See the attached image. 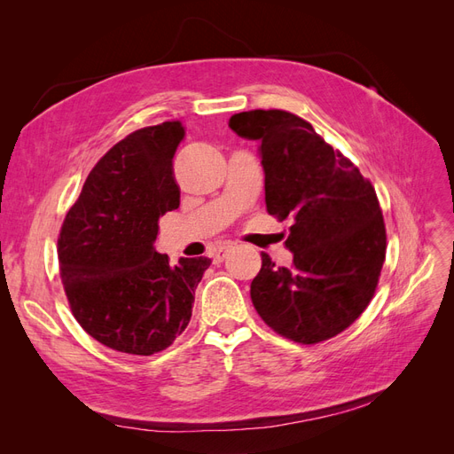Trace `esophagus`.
Instances as JSON below:
<instances>
[{
	"label": "esophagus",
	"instance_id": "esophagus-1",
	"mask_svg": "<svg viewBox=\"0 0 454 454\" xmlns=\"http://www.w3.org/2000/svg\"><path fill=\"white\" fill-rule=\"evenodd\" d=\"M231 252V246H225V248H219V250H215L214 254H212V257H214V263H219V261H223L225 257H227V254Z\"/></svg>",
	"mask_w": 454,
	"mask_h": 454
}]
</instances>
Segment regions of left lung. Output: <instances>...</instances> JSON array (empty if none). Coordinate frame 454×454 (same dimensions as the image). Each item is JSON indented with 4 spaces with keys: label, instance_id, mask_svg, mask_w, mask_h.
<instances>
[{
    "label": "left lung",
    "instance_id": "1",
    "mask_svg": "<svg viewBox=\"0 0 454 454\" xmlns=\"http://www.w3.org/2000/svg\"><path fill=\"white\" fill-rule=\"evenodd\" d=\"M229 127L259 142L267 212L292 219L286 248L294 263L274 267L261 254L252 303L286 339L303 345L332 339L369 305L387 255L375 189L294 114L254 109L232 115Z\"/></svg>",
    "mask_w": 454,
    "mask_h": 454
}]
</instances>
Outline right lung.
I'll use <instances>...</instances> for the list:
<instances>
[{"label":"right lung","instance_id":"1","mask_svg":"<svg viewBox=\"0 0 454 454\" xmlns=\"http://www.w3.org/2000/svg\"><path fill=\"white\" fill-rule=\"evenodd\" d=\"M184 136L180 121L129 134L90 170L62 223L60 278L75 320L125 354L151 356L182 335L212 263L172 265L155 250L159 219L180 206L172 159Z\"/></svg>","mask_w":454,"mask_h":454}]
</instances>
